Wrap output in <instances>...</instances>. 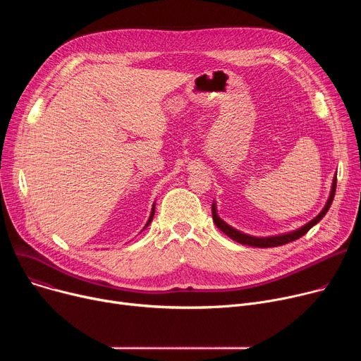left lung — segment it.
<instances>
[{
	"label": "left lung",
	"instance_id": "1",
	"mask_svg": "<svg viewBox=\"0 0 361 361\" xmlns=\"http://www.w3.org/2000/svg\"><path fill=\"white\" fill-rule=\"evenodd\" d=\"M335 190H336V174L332 180V188H331V195H329V199L325 204L324 209H322V212L313 218L310 222H307L306 225H302L301 228L295 230V231H291V233H287V234H279V235H272V237H253V235H249V234H244L235 228H233L231 225L226 224L225 221H222L219 216H218V212H216V204L214 203L212 204V218H214V222L215 225L218 226V228L228 235L230 238H233L234 241L240 243V244H245V245H252V247H276V245H282V244H287V243H291L300 237L305 235L313 225H316L322 218H324L326 215V212L329 211V207L332 204V200H334V196H335Z\"/></svg>",
	"mask_w": 361,
	"mask_h": 361
}]
</instances>
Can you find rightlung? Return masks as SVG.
<instances>
[{
	"label": "right lung",
	"mask_w": 361,
	"mask_h": 361,
	"mask_svg": "<svg viewBox=\"0 0 361 361\" xmlns=\"http://www.w3.org/2000/svg\"><path fill=\"white\" fill-rule=\"evenodd\" d=\"M154 215H155V203H154V206H152V212H150V216H149V219H147V222H146V225H145V228L152 222V219H154ZM145 228H143V230H145Z\"/></svg>",
	"instance_id": "1"
}]
</instances>
